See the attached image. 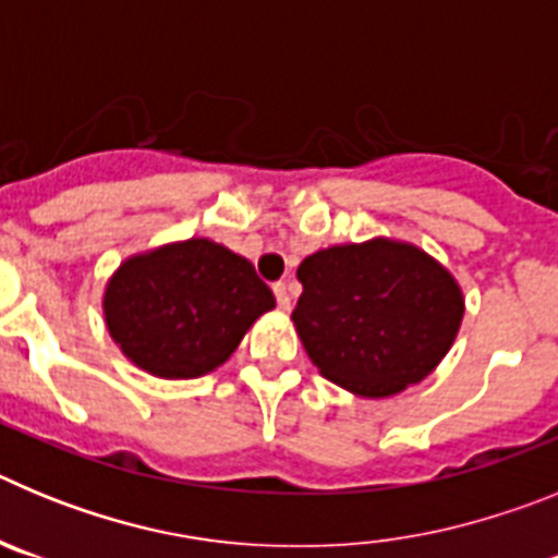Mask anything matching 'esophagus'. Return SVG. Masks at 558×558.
I'll return each mask as SVG.
<instances>
[{
	"label": "esophagus",
	"mask_w": 558,
	"mask_h": 558,
	"mask_svg": "<svg viewBox=\"0 0 558 558\" xmlns=\"http://www.w3.org/2000/svg\"><path fill=\"white\" fill-rule=\"evenodd\" d=\"M274 293H276V302H279V307H282V310H290V293H288V284H284V282H276V284H274Z\"/></svg>",
	"instance_id": "esophagus-1"
}]
</instances>
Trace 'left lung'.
I'll return each instance as SVG.
<instances>
[{"label":"left lung","mask_w":558,"mask_h":558,"mask_svg":"<svg viewBox=\"0 0 558 558\" xmlns=\"http://www.w3.org/2000/svg\"><path fill=\"white\" fill-rule=\"evenodd\" d=\"M295 332L327 379L357 397H391L441 363L463 318L450 270L416 245L368 240L315 251L295 270Z\"/></svg>","instance_id":"left-lung-1"}]
</instances>
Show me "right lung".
<instances>
[{"label": "right lung", "mask_w": 558, "mask_h": 558, "mask_svg": "<svg viewBox=\"0 0 558 558\" xmlns=\"http://www.w3.org/2000/svg\"><path fill=\"white\" fill-rule=\"evenodd\" d=\"M274 307L254 265L204 236L125 259L102 299L108 332L125 357L165 379L218 368Z\"/></svg>", "instance_id": "right-lung-1"}]
</instances>
